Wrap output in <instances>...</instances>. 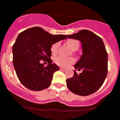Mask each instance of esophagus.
<instances>
[{"mask_svg": "<svg viewBox=\"0 0 120 120\" xmlns=\"http://www.w3.org/2000/svg\"><path fill=\"white\" fill-rule=\"evenodd\" d=\"M60 70H63V71H65V68H62V67L60 68Z\"/></svg>", "mask_w": 120, "mask_h": 120, "instance_id": "esophagus-1", "label": "esophagus"}]
</instances>
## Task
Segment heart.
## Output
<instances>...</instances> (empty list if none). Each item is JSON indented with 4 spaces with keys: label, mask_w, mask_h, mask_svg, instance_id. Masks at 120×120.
<instances>
[{
    "label": "heart",
    "mask_w": 120,
    "mask_h": 120,
    "mask_svg": "<svg viewBox=\"0 0 120 120\" xmlns=\"http://www.w3.org/2000/svg\"><path fill=\"white\" fill-rule=\"evenodd\" d=\"M67 45L72 50H75L79 48V42L75 39H69L67 41ZM59 46V43H56L53 44L51 47V52L53 54H56L57 53L58 48ZM56 64L60 67H66L72 64L75 61V60L72 57H64L62 56L57 57L54 59Z\"/></svg>",
    "instance_id": "obj_1"
}]
</instances>
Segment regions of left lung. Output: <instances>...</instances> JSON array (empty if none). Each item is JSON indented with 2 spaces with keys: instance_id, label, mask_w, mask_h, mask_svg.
<instances>
[{
  "instance_id": "left-lung-1",
  "label": "left lung",
  "mask_w": 120,
  "mask_h": 120,
  "mask_svg": "<svg viewBox=\"0 0 120 120\" xmlns=\"http://www.w3.org/2000/svg\"><path fill=\"white\" fill-rule=\"evenodd\" d=\"M66 37L79 40L82 48V54L74 66L76 70L82 69V72L78 74L74 71L73 77L66 79L67 88L80 96L94 94L104 83L108 71V56L103 40L87 30Z\"/></svg>"
}]
</instances>
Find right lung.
Returning a JSON list of instances; mask_svg holds the SVG:
<instances>
[{
  "label": "right lung",
  "mask_w": 120,
  "mask_h": 120,
  "mask_svg": "<svg viewBox=\"0 0 120 120\" xmlns=\"http://www.w3.org/2000/svg\"><path fill=\"white\" fill-rule=\"evenodd\" d=\"M66 39L63 35L50 34L38 26L19 34L13 46V62L18 78L24 86L39 91L50 85L53 74L59 70L50 59L51 47ZM41 60L48 63L47 66L40 63Z\"/></svg>",
  "instance_id": "right-lung-1"
}]
</instances>
